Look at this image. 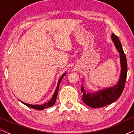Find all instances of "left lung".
Returning a JSON list of instances; mask_svg holds the SVG:
<instances>
[{
	"label": "left lung",
	"instance_id": "obj_1",
	"mask_svg": "<svg viewBox=\"0 0 134 134\" xmlns=\"http://www.w3.org/2000/svg\"><path fill=\"white\" fill-rule=\"evenodd\" d=\"M111 38L118 52L120 53V58L121 74L117 84L113 87L104 89L96 93L86 92L83 86H82L81 89V92L82 93V100L83 102L89 107L94 108L105 107L117 100L121 96L125 87L127 74V58L118 36L112 33Z\"/></svg>",
	"mask_w": 134,
	"mask_h": 134
}]
</instances>
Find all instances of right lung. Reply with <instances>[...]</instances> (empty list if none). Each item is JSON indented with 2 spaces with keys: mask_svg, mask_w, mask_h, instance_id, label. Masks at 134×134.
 <instances>
[{
  "mask_svg": "<svg viewBox=\"0 0 134 134\" xmlns=\"http://www.w3.org/2000/svg\"><path fill=\"white\" fill-rule=\"evenodd\" d=\"M65 73H64V74H63L62 76L60 77V78L59 80H58V85H57V87L56 90H55V93L53 94V96L52 98V99H50V101H48V103H44L43 104H41V105H39V104H36V105H33V104H30L25 103L22 102V101H21V102H22L23 104H25V105L27 106V107H30V108H31L36 109V110H44V109H45V108H47L52 107V106H53V104L55 103V101H56L57 96V94H58V88H59L60 83L61 81H62L63 77L65 76Z\"/></svg>",
  "mask_w": 134,
  "mask_h": 134,
  "instance_id": "add662e5",
  "label": "right lung"
}]
</instances>
